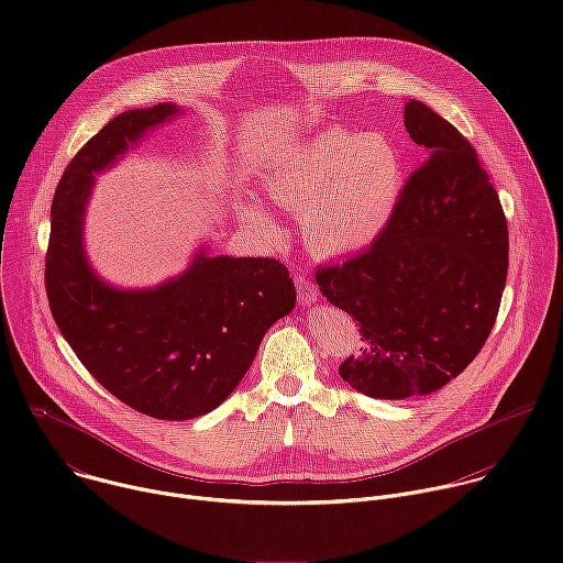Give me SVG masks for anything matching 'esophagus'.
<instances>
[{
	"label": "esophagus",
	"instance_id": "obj_1",
	"mask_svg": "<svg viewBox=\"0 0 563 563\" xmlns=\"http://www.w3.org/2000/svg\"><path fill=\"white\" fill-rule=\"evenodd\" d=\"M294 283H296V294H298V300L302 305H311L318 300V287L305 276V274H296L294 276Z\"/></svg>",
	"mask_w": 563,
	"mask_h": 563
}]
</instances>
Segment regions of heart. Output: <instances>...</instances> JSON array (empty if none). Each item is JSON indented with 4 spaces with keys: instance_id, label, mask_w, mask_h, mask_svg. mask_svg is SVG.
Here are the masks:
<instances>
[{
    "instance_id": "obj_1",
    "label": "heart",
    "mask_w": 563,
    "mask_h": 563,
    "mask_svg": "<svg viewBox=\"0 0 563 563\" xmlns=\"http://www.w3.org/2000/svg\"><path fill=\"white\" fill-rule=\"evenodd\" d=\"M267 196L300 213L311 252L330 258L352 256L383 235L406 189V163L398 146L378 131L330 129L296 142L263 174ZM247 216L258 227L276 224L256 200Z\"/></svg>"
}]
</instances>
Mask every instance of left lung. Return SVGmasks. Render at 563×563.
<instances>
[{"label": "left lung", "instance_id": "obj_1", "mask_svg": "<svg viewBox=\"0 0 563 563\" xmlns=\"http://www.w3.org/2000/svg\"><path fill=\"white\" fill-rule=\"evenodd\" d=\"M404 118L428 159L376 243L316 272L320 294L363 334L341 378L387 400L432 394L472 363L508 276V222L474 146L419 100Z\"/></svg>", "mask_w": 563, "mask_h": 563}]
</instances>
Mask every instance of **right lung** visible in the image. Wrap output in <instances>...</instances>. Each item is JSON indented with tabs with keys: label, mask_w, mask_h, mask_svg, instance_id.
<instances>
[{
	"label": "right lung",
	"mask_w": 563,
	"mask_h": 563,
	"mask_svg": "<svg viewBox=\"0 0 563 563\" xmlns=\"http://www.w3.org/2000/svg\"><path fill=\"white\" fill-rule=\"evenodd\" d=\"M183 111L155 104L115 115L66 167L51 207L46 296L77 358L129 408L163 421L216 410L252 367L263 336L296 305L274 258L211 256L146 289L102 280L85 252V213L96 176L148 131Z\"/></svg>",
	"instance_id": "add662e5"
}]
</instances>
